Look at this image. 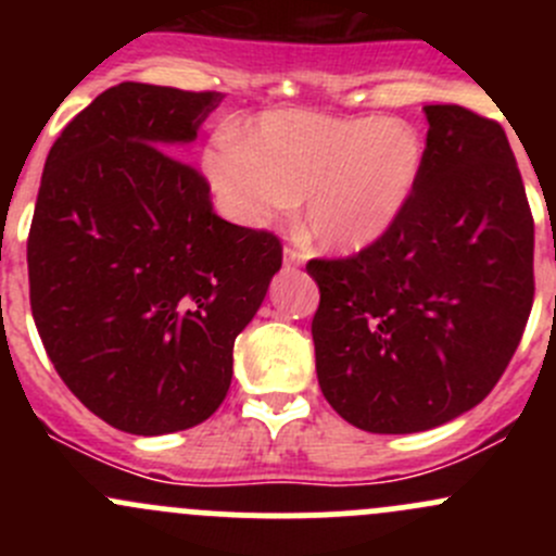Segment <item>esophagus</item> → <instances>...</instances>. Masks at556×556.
Returning a JSON list of instances; mask_svg holds the SVG:
<instances>
[{"mask_svg": "<svg viewBox=\"0 0 556 556\" xmlns=\"http://www.w3.org/2000/svg\"><path fill=\"white\" fill-rule=\"evenodd\" d=\"M304 261H306V255L299 250V247H285V266L295 268V266H301Z\"/></svg>", "mask_w": 556, "mask_h": 556, "instance_id": "34e87169", "label": "esophagus"}]
</instances>
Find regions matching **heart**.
Wrapping results in <instances>:
<instances>
[{
  "label": "heart",
  "mask_w": 556,
  "mask_h": 556,
  "mask_svg": "<svg viewBox=\"0 0 556 556\" xmlns=\"http://www.w3.org/2000/svg\"><path fill=\"white\" fill-rule=\"evenodd\" d=\"M228 215L268 226L304 199V226L325 250L355 252L401 217L422 172L419 134L403 121L268 112L237 139L206 150Z\"/></svg>",
  "instance_id": "b5f03b06"
}]
</instances>
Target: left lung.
Listing matches in <instances>:
<instances>
[{
    "label": "left lung",
    "instance_id": "obj_1",
    "mask_svg": "<svg viewBox=\"0 0 556 556\" xmlns=\"http://www.w3.org/2000/svg\"><path fill=\"white\" fill-rule=\"evenodd\" d=\"M425 115L422 172L390 231L306 263L319 390L368 433L439 428L484 401L535 295L532 212L503 126L459 104Z\"/></svg>",
    "mask_w": 556,
    "mask_h": 556
}]
</instances>
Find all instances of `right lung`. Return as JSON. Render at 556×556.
<instances>
[{
	"label": "right lung",
	"mask_w": 556,
	"mask_h": 556,
	"mask_svg": "<svg viewBox=\"0 0 556 556\" xmlns=\"http://www.w3.org/2000/svg\"><path fill=\"white\" fill-rule=\"evenodd\" d=\"M220 102L121 83L45 161L26 242L39 339L83 406L134 435L217 412L233 341L282 266V242L223 220L204 174L172 153Z\"/></svg>",
	"instance_id": "obj_1"
}]
</instances>
